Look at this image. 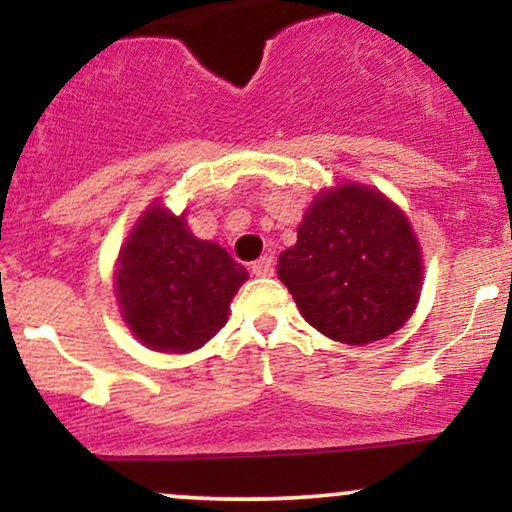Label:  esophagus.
I'll use <instances>...</instances> for the list:
<instances>
[{
    "mask_svg": "<svg viewBox=\"0 0 512 512\" xmlns=\"http://www.w3.org/2000/svg\"><path fill=\"white\" fill-rule=\"evenodd\" d=\"M252 274H255V276H272L274 274V257L264 255L257 262H252Z\"/></svg>",
    "mask_w": 512,
    "mask_h": 512,
    "instance_id": "1",
    "label": "esophagus"
}]
</instances>
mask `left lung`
Segmentation results:
<instances>
[{
  "mask_svg": "<svg viewBox=\"0 0 512 512\" xmlns=\"http://www.w3.org/2000/svg\"><path fill=\"white\" fill-rule=\"evenodd\" d=\"M276 274L305 322L334 342L361 346L390 337L414 313L424 257L390 197L363 182H339L310 202Z\"/></svg>",
  "mask_w": 512,
  "mask_h": 512,
  "instance_id": "left-lung-1",
  "label": "left lung"
}]
</instances>
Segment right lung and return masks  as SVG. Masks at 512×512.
Listing matches in <instances>:
<instances>
[{
    "mask_svg": "<svg viewBox=\"0 0 512 512\" xmlns=\"http://www.w3.org/2000/svg\"><path fill=\"white\" fill-rule=\"evenodd\" d=\"M187 211L154 199L134 221L115 264V298L146 349L190 354L228 322L248 272L214 240L190 231Z\"/></svg>",
    "mask_w": 512,
    "mask_h": 512,
    "instance_id": "1",
    "label": "right lung"
}]
</instances>
